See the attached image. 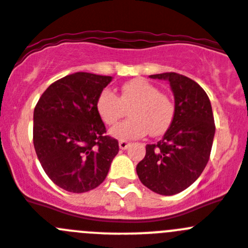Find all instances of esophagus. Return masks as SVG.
<instances>
[{
	"mask_svg": "<svg viewBox=\"0 0 248 248\" xmlns=\"http://www.w3.org/2000/svg\"><path fill=\"white\" fill-rule=\"evenodd\" d=\"M129 145H130V143H129V141H126V140H119V148L122 149V150H125V149H128Z\"/></svg>",
	"mask_w": 248,
	"mask_h": 248,
	"instance_id": "esophagus-1",
	"label": "esophagus"
}]
</instances>
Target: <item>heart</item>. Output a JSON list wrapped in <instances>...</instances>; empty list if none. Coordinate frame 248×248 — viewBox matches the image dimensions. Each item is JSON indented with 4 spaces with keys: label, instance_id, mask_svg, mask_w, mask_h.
Masks as SVG:
<instances>
[{
    "label": "heart",
    "instance_id": "b5f03b06",
    "mask_svg": "<svg viewBox=\"0 0 248 248\" xmlns=\"http://www.w3.org/2000/svg\"><path fill=\"white\" fill-rule=\"evenodd\" d=\"M97 111L107 125H114L126 114L129 119L110 130L119 139H138L149 133L151 137L161 135L168 130L175 117L172 100L153 83L135 78L120 87V94L103 89L97 98Z\"/></svg>",
    "mask_w": 248,
    "mask_h": 248
}]
</instances>
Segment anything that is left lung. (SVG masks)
I'll use <instances>...</instances> for the list:
<instances>
[{"instance_id":"left-lung-1","label":"left lung","mask_w":248,"mask_h":248,"mask_svg":"<svg viewBox=\"0 0 248 248\" xmlns=\"http://www.w3.org/2000/svg\"><path fill=\"white\" fill-rule=\"evenodd\" d=\"M150 78L169 80L175 117L163 139L146 145L137 174L151 191L169 196L187 189L202 174L214 141V114L207 94L195 80L174 72Z\"/></svg>"}]
</instances>
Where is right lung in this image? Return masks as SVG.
Segmentation results:
<instances>
[{
	"mask_svg": "<svg viewBox=\"0 0 248 248\" xmlns=\"http://www.w3.org/2000/svg\"><path fill=\"white\" fill-rule=\"evenodd\" d=\"M110 82L109 76L78 72L52 83L37 102L34 150L47 176L65 191L95 189L119 151L95 107Z\"/></svg>",
	"mask_w": 248,
	"mask_h": 248,
	"instance_id": "right-lung-1",
	"label": "right lung"
}]
</instances>
